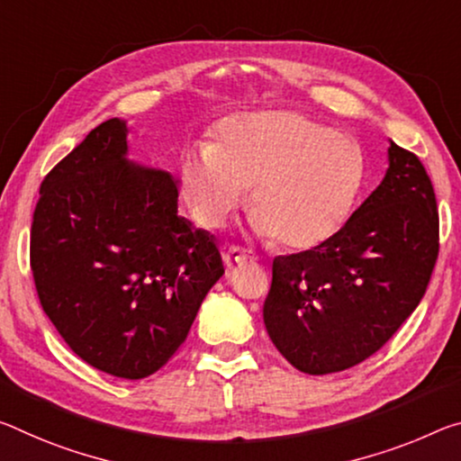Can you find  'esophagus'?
Segmentation results:
<instances>
[{"label":"esophagus","mask_w":461,"mask_h":461,"mask_svg":"<svg viewBox=\"0 0 461 461\" xmlns=\"http://www.w3.org/2000/svg\"><path fill=\"white\" fill-rule=\"evenodd\" d=\"M223 258L228 262V267H240V265H246V262L257 260L250 252L240 250V248H228V252L223 254Z\"/></svg>","instance_id":"34e87169"}]
</instances>
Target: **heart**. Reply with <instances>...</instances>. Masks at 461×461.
Masks as SVG:
<instances>
[{
	"label": "heart",
	"instance_id": "1",
	"mask_svg": "<svg viewBox=\"0 0 461 461\" xmlns=\"http://www.w3.org/2000/svg\"><path fill=\"white\" fill-rule=\"evenodd\" d=\"M361 180L357 145L299 111L236 116L211 148L191 149L180 164V186L196 221L223 228L250 191L254 230L287 250L330 240Z\"/></svg>",
	"mask_w": 461,
	"mask_h": 461
}]
</instances>
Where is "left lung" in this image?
Instances as JSON below:
<instances>
[{"label": "left lung", "instance_id": "1", "mask_svg": "<svg viewBox=\"0 0 461 461\" xmlns=\"http://www.w3.org/2000/svg\"><path fill=\"white\" fill-rule=\"evenodd\" d=\"M390 167L330 240L273 260L267 332L295 369L345 371L377 353L429 287L439 213L425 166L390 143Z\"/></svg>", "mask_w": 461, "mask_h": 461}]
</instances>
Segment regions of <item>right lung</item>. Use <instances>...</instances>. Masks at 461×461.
Instances as JSON below:
<instances>
[{
	"label": "right lung",
	"mask_w": 461,
	"mask_h": 461,
	"mask_svg": "<svg viewBox=\"0 0 461 461\" xmlns=\"http://www.w3.org/2000/svg\"><path fill=\"white\" fill-rule=\"evenodd\" d=\"M125 121L92 129L41 185L31 268L42 310L104 374H156L223 275L215 240L178 215L167 172L131 164Z\"/></svg>",
	"instance_id": "right-lung-1"
}]
</instances>
